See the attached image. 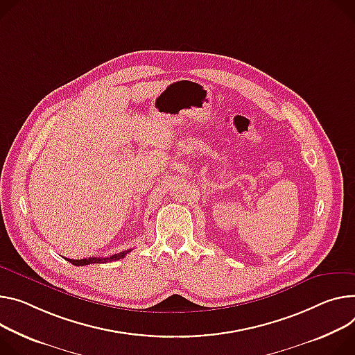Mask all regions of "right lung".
<instances>
[{"label": "right lung", "instance_id": "add662e5", "mask_svg": "<svg viewBox=\"0 0 355 355\" xmlns=\"http://www.w3.org/2000/svg\"><path fill=\"white\" fill-rule=\"evenodd\" d=\"M130 252V250H124V252H120V253H116V254H112L110 257H89V259H65L68 262H71L72 265L75 266H85V265H90V263H106V262H113V261H119V259H123V257Z\"/></svg>", "mask_w": 355, "mask_h": 355}]
</instances>
